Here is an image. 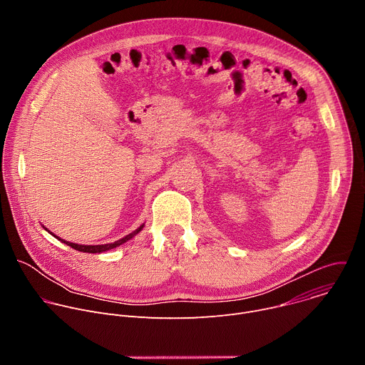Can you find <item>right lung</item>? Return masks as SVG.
Returning <instances> with one entry per match:
<instances>
[{"label": "right lung", "mask_w": 365, "mask_h": 365, "mask_svg": "<svg viewBox=\"0 0 365 365\" xmlns=\"http://www.w3.org/2000/svg\"><path fill=\"white\" fill-rule=\"evenodd\" d=\"M141 228H143V225H141L140 228H137L134 232L128 234L127 237H124V238H121V240H118V241H115V242H111V244H103V245H79V244H75V242L65 241V240H62V238H59V237H56V235H55V237H56L58 240H61L62 242L68 244L69 247H72V248L78 250V251H82V252H93V254H96V252H102V251H108V250H111V248H115V247H118V245H121V244L127 242L130 238H133L135 234H138V232L141 231ZM51 235H53V234H51Z\"/></svg>", "instance_id": "add662e5"}]
</instances>
